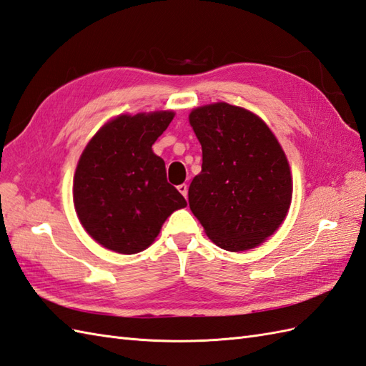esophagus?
<instances>
[{"instance_id": "34e87169", "label": "esophagus", "mask_w": 366, "mask_h": 366, "mask_svg": "<svg viewBox=\"0 0 366 366\" xmlns=\"http://www.w3.org/2000/svg\"><path fill=\"white\" fill-rule=\"evenodd\" d=\"M177 190H179V193H181L182 197L187 199V194H189V185H187V184H181V185H177Z\"/></svg>"}]
</instances>
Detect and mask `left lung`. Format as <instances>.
Listing matches in <instances>:
<instances>
[{
	"mask_svg": "<svg viewBox=\"0 0 366 366\" xmlns=\"http://www.w3.org/2000/svg\"><path fill=\"white\" fill-rule=\"evenodd\" d=\"M189 120L202 148L201 173L189 189L193 215L219 248H256L290 209L293 182L285 152L263 120L243 107L201 106Z\"/></svg>",
	"mask_w": 366,
	"mask_h": 366,
	"instance_id": "left-lung-1",
	"label": "left lung"
}]
</instances>
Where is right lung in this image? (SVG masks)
<instances>
[{"label":"right lung","mask_w":366,"mask_h":366,"mask_svg":"<svg viewBox=\"0 0 366 366\" xmlns=\"http://www.w3.org/2000/svg\"><path fill=\"white\" fill-rule=\"evenodd\" d=\"M174 112L120 115L93 135L76 167V214L93 240L120 254L154 242L165 219L187 201L167 181L164 159L152 144Z\"/></svg>","instance_id":"obj_1"}]
</instances>
